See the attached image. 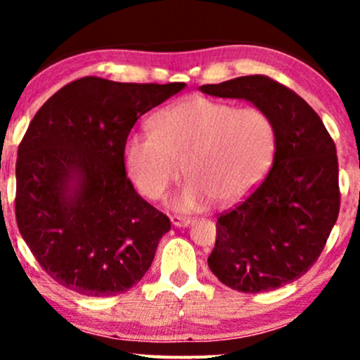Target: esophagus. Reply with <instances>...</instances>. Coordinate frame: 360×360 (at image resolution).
Here are the masks:
<instances>
[{
  "instance_id": "esophagus-1",
  "label": "esophagus",
  "mask_w": 360,
  "mask_h": 360,
  "mask_svg": "<svg viewBox=\"0 0 360 360\" xmlns=\"http://www.w3.org/2000/svg\"><path fill=\"white\" fill-rule=\"evenodd\" d=\"M171 223L174 226H189L193 223L191 218H184V217H171Z\"/></svg>"
}]
</instances>
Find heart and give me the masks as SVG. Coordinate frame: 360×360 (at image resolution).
I'll return each mask as SVG.
<instances>
[{
  "mask_svg": "<svg viewBox=\"0 0 360 360\" xmlns=\"http://www.w3.org/2000/svg\"><path fill=\"white\" fill-rule=\"evenodd\" d=\"M274 152L276 128L266 111L193 96L157 115L152 131L128 139L125 166L148 200L162 198L184 169L189 183L171 205L194 212L212 198L230 203L250 191L267 172Z\"/></svg>",
  "mask_w": 360,
  "mask_h": 360,
  "instance_id": "obj_1",
  "label": "heart"
}]
</instances>
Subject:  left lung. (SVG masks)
Here are the masks:
<instances>
[{
	"label": "left lung",
	"mask_w": 360,
	"mask_h": 360,
	"mask_svg": "<svg viewBox=\"0 0 360 360\" xmlns=\"http://www.w3.org/2000/svg\"><path fill=\"white\" fill-rule=\"evenodd\" d=\"M201 93L252 103L269 115L276 152L266 179L220 214L210 269L242 292L301 278L323 250L340 210L337 148L315 110L267 76L205 84Z\"/></svg>",
	"instance_id": "1"
}]
</instances>
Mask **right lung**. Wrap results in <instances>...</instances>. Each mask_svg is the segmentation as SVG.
Listing matches in <instances>:
<instances>
[{
  "label": "right lung",
  "mask_w": 360,
  "mask_h": 360,
  "mask_svg": "<svg viewBox=\"0 0 360 360\" xmlns=\"http://www.w3.org/2000/svg\"><path fill=\"white\" fill-rule=\"evenodd\" d=\"M101 77L44 103L16 159L18 230L42 269L84 296H115L143 278L171 221L135 191L125 143L135 122L184 89Z\"/></svg>",
  "instance_id": "obj_1"
}]
</instances>
